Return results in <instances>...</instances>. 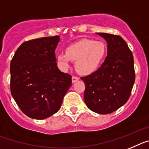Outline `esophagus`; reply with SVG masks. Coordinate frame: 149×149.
I'll return each mask as SVG.
<instances>
[{
  "mask_svg": "<svg viewBox=\"0 0 149 149\" xmlns=\"http://www.w3.org/2000/svg\"><path fill=\"white\" fill-rule=\"evenodd\" d=\"M79 79V78L78 76H73V77H72V82L74 83V82H76V81H78V80Z\"/></svg>",
  "mask_w": 149,
  "mask_h": 149,
  "instance_id": "1",
  "label": "esophagus"
}]
</instances>
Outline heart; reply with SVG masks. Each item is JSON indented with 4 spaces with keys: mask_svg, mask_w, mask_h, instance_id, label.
Returning a JSON list of instances; mask_svg holds the SVG:
<instances>
[{
    "mask_svg": "<svg viewBox=\"0 0 149 149\" xmlns=\"http://www.w3.org/2000/svg\"><path fill=\"white\" fill-rule=\"evenodd\" d=\"M107 46L102 41L82 39L67 46L65 53L56 55L57 64L62 71H67L71 61H76V69L81 74L94 73L107 55Z\"/></svg>",
    "mask_w": 149,
    "mask_h": 149,
    "instance_id": "heart-1",
    "label": "heart"
}]
</instances>
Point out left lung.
Returning <instances> with one entry per match:
<instances>
[{"mask_svg": "<svg viewBox=\"0 0 149 149\" xmlns=\"http://www.w3.org/2000/svg\"><path fill=\"white\" fill-rule=\"evenodd\" d=\"M107 42V56L95 72L82 77L84 100L93 112L109 114L122 107L131 94L135 82L132 52L120 36L97 33Z\"/></svg>", "mask_w": 149, "mask_h": 149, "instance_id": "8db88e82", "label": "left lung"}]
</instances>
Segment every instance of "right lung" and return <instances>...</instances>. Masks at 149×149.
Listing matches in <instances>:
<instances>
[{"instance_id":"1","label":"right lung","mask_w":149,"mask_h":149,"mask_svg":"<svg viewBox=\"0 0 149 149\" xmlns=\"http://www.w3.org/2000/svg\"><path fill=\"white\" fill-rule=\"evenodd\" d=\"M59 36L23 42L10 63V91L27 116L45 119L60 109L72 76L57 67L55 49Z\"/></svg>"}]
</instances>
